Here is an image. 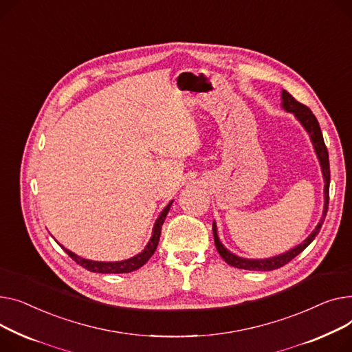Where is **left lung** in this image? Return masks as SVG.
Instances as JSON below:
<instances>
[{
  "label": "left lung",
  "mask_w": 352,
  "mask_h": 352,
  "mask_svg": "<svg viewBox=\"0 0 352 352\" xmlns=\"http://www.w3.org/2000/svg\"><path fill=\"white\" fill-rule=\"evenodd\" d=\"M281 108L285 112H290L296 116V119L301 123V126L305 129V132L308 133L309 139H311L313 148L316 151L317 159L320 162L321 166V172H322V177H324V210H322V216L320 223L316 226V229L311 232L302 243H300L298 245L293 247V249L287 250L285 253H281L278 256L274 257H268V258H244L240 257L232 252H229L223 245V243L219 239L217 234V224L216 221H213V236H214V244L216 249L219 252V254L221 256V258L229 264L233 265L236 268H241V270H254V272H270V270H276V268H280L283 265H285L287 263H290L296 256H298L305 247L311 243L316 236L320 233L321 226L325 220L327 216V210H328V193H329V160H328V151L325 148L324 143V138L320 129V123L317 120V118L314 116V113L309 111V108H307L302 103H300L298 100H296L287 91H281Z\"/></svg>",
  "instance_id": "8db88e82"
}]
</instances>
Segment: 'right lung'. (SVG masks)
Instances as JSON below:
<instances>
[{
    "label": "right lung",
    "mask_w": 352,
    "mask_h": 352,
    "mask_svg": "<svg viewBox=\"0 0 352 352\" xmlns=\"http://www.w3.org/2000/svg\"><path fill=\"white\" fill-rule=\"evenodd\" d=\"M173 200L169 201V204L164 208L159 217L156 219L155 224H153V230H152V237L151 240L148 241V244L144 245V249L131 257V258H126V260H120V261H95V260H88V258H84V257H79L78 254L72 253L71 250L65 249L64 245H60L62 249H64L67 252V254H69V257L72 260H75L79 265H82L84 268H87V270L92 272V273H102V274H122V273H131V272H135L138 270V268H140L144 263H146L152 254L156 252V247L159 244V239H160V232H162V226H163V221L164 219H166L169 210H170V206H172Z\"/></svg>",
    "instance_id": "1"
}]
</instances>
